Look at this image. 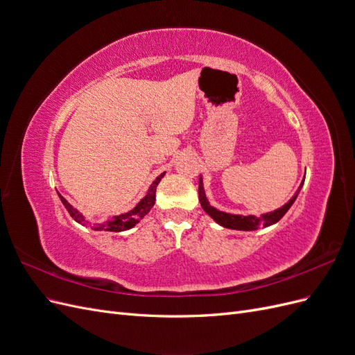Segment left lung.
Returning <instances> with one entry per match:
<instances>
[{
	"instance_id": "left-lung-1",
	"label": "left lung",
	"mask_w": 355,
	"mask_h": 355,
	"mask_svg": "<svg viewBox=\"0 0 355 355\" xmlns=\"http://www.w3.org/2000/svg\"><path fill=\"white\" fill-rule=\"evenodd\" d=\"M300 188H302V184H300L299 189L296 191V194L290 198L283 207L277 209L274 211H270V213H265L262 214V216L256 218V216H241V214H232V213H225V211H220L218 209H214L213 206H210V202L206 197V191H204V187H202V179L200 178V182H198V200H200V204L202 210L206 211L209 216L219 223L220 227L223 228H228V230H239V231H253V230H257V228H266L270 227V225H274L277 223L278 220H280L284 214L287 213V210L292 207V204L295 202V200L297 198V194Z\"/></svg>"
}]
</instances>
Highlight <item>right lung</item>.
I'll use <instances>...</instances> for the list:
<instances>
[{
	"mask_svg": "<svg viewBox=\"0 0 355 355\" xmlns=\"http://www.w3.org/2000/svg\"><path fill=\"white\" fill-rule=\"evenodd\" d=\"M166 173H161L153 184L151 187H149L146 196L139 201L136 204V207L128 210L127 213H121V214H116V216H112V218H108L103 222H98V223H90L87 219H85V216L83 213H80L77 209H73L71 204L63 198L59 192L58 196L60 198V201L63 202V206H65V209L68 210V213L72 216V219L75 222L81 223L83 227H90L92 230L94 231H111V232H121V231H127L133 228L135 225H137L139 222H141V219H144L146 214L149 213V210H151L154 207L155 204V191H157V185L159 184V180L163 179Z\"/></svg>",
	"mask_w": 355,
	"mask_h": 355,
	"instance_id": "1",
	"label": "right lung"
}]
</instances>
